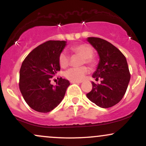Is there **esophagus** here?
Wrapping results in <instances>:
<instances>
[{
    "label": "esophagus",
    "instance_id": "34e87169",
    "mask_svg": "<svg viewBox=\"0 0 146 146\" xmlns=\"http://www.w3.org/2000/svg\"><path fill=\"white\" fill-rule=\"evenodd\" d=\"M71 84H80L82 83V82H77V81H71Z\"/></svg>",
    "mask_w": 146,
    "mask_h": 146
}]
</instances>
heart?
Returning a JSON list of instances; mask_svg holds the SVG:
<instances>
[{"mask_svg": "<svg viewBox=\"0 0 146 146\" xmlns=\"http://www.w3.org/2000/svg\"><path fill=\"white\" fill-rule=\"evenodd\" d=\"M72 54H76L82 57V64H86L90 67H94L97 64V59L93 55V48L86 43L76 44L71 48ZM59 64L62 68H66L70 62V56L66 52L60 53L58 58ZM88 68L85 66L80 67H72L65 72V78L71 81L80 82L88 74Z\"/></svg>", "mask_w": 146, "mask_h": 146, "instance_id": "obj_1", "label": "heart"}]
</instances>
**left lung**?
Listing matches in <instances>:
<instances>
[{
	"label": "left lung",
	"mask_w": 146,
	"mask_h": 146,
	"mask_svg": "<svg viewBox=\"0 0 146 146\" xmlns=\"http://www.w3.org/2000/svg\"><path fill=\"white\" fill-rule=\"evenodd\" d=\"M88 41L98 52L100 61L93 77L101 84L92 82L91 91L86 96L101 108L113 106L125 95L130 79L128 63L124 55L109 42L100 38L89 37Z\"/></svg>",
	"instance_id": "1"
}]
</instances>
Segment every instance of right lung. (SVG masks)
Listing matches in <instances>:
<instances>
[{
	"mask_svg": "<svg viewBox=\"0 0 146 146\" xmlns=\"http://www.w3.org/2000/svg\"><path fill=\"white\" fill-rule=\"evenodd\" d=\"M66 42L48 40L32 50L25 58L20 69L19 88L29 107L39 113H48L62 100L70 85L68 80L60 78L56 86L51 80L60 67L59 55Z\"/></svg>",
	"mask_w": 146,
	"mask_h": 146,
	"instance_id": "1",
	"label": "right lung"
}]
</instances>
